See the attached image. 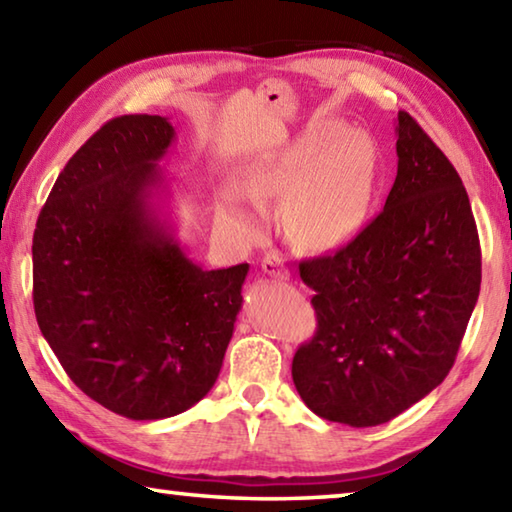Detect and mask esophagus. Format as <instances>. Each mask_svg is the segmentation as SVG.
<instances>
[{
    "label": "esophagus",
    "instance_id": "esophagus-1",
    "mask_svg": "<svg viewBox=\"0 0 512 512\" xmlns=\"http://www.w3.org/2000/svg\"><path fill=\"white\" fill-rule=\"evenodd\" d=\"M262 271L275 280H289V268L284 266V259L277 253H266L262 259Z\"/></svg>",
    "mask_w": 512,
    "mask_h": 512
}]
</instances>
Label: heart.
<instances>
[{"label":"heart","mask_w":512,"mask_h":512,"mask_svg":"<svg viewBox=\"0 0 512 512\" xmlns=\"http://www.w3.org/2000/svg\"><path fill=\"white\" fill-rule=\"evenodd\" d=\"M372 185L368 137L341 124H323L287 149L259 162L246 189L255 198L289 201V228L300 244L332 248L348 239L366 212ZM223 210L246 232L262 228V216L237 189H223Z\"/></svg>","instance_id":"1"}]
</instances>
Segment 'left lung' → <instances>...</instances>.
<instances>
[{
    "label": "left lung",
    "instance_id": "8db88e82",
    "mask_svg": "<svg viewBox=\"0 0 512 512\" xmlns=\"http://www.w3.org/2000/svg\"><path fill=\"white\" fill-rule=\"evenodd\" d=\"M384 210L336 255L307 259L318 329L291 375L329 422L377 427L429 395L452 370L481 289L470 198L452 162L406 112Z\"/></svg>",
    "mask_w": 512,
    "mask_h": 512
}]
</instances>
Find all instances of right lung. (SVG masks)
<instances>
[{
	"instance_id": "1",
	"label": "right lung",
	"mask_w": 512,
	"mask_h": 512,
	"mask_svg": "<svg viewBox=\"0 0 512 512\" xmlns=\"http://www.w3.org/2000/svg\"><path fill=\"white\" fill-rule=\"evenodd\" d=\"M160 115L101 126L60 171L33 232V307L69 379L131 420L192 409L219 377L248 264L205 271L176 237Z\"/></svg>"
}]
</instances>
